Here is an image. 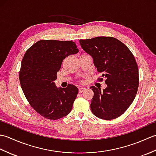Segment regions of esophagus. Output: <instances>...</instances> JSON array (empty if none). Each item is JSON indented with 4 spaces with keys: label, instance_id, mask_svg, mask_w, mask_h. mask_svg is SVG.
Here are the masks:
<instances>
[{
    "label": "esophagus",
    "instance_id": "esophagus-1",
    "mask_svg": "<svg viewBox=\"0 0 156 156\" xmlns=\"http://www.w3.org/2000/svg\"><path fill=\"white\" fill-rule=\"evenodd\" d=\"M85 90H86L85 88H78V92H80V93H82V92L85 91Z\"/></svg>",
    "mask_w": 156,
    "mask_h": 156
}]
</instances>
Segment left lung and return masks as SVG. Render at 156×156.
<instances>
[{"label": "left lung", "instance_id": "1", "mask_svg": "<svg viewBox=\"0 0 156 156\" xmlns=\"http://www.w3.org/2000/svg\"><path fill=\"white\" fill-rule=\"evenodd\" d=\"M82 48L93 62L107 88L91 87L94 92L90 108L96 117L105 120L119 117L127 111L136 96L139 86L137 62L129 48L117 39L97 37L80 39Z\"/></svg>", "mask_w": 156, "mask_h": 156}]
</instances>
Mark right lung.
Segmentation results:
<instances>
[{
	"label": "right lung",
	"mask_w": 156,
	"mask_h": 156,
	"mask_svg": "<svg viewBox=\"0 0 156 156\" xmlns=\"http://www.w3.org/2000/svg\"><path fill=\"white\" fill-rule=\"evenodd\" d=\"M78 52L72 41L44 39L26 51L19 72L20 84L29 103L42 117L57 120L70 112L78 88L72 84L58 88L54 81L63 60Z\"/></svg>",
	"instance_id": "1"
}]
</instances>
